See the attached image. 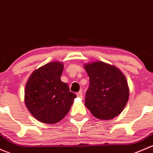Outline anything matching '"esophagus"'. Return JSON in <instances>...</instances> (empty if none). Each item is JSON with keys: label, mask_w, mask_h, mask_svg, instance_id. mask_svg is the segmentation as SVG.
<instances>
[{"label": "esophagus", "mask_w": 153, "mask_h": 153, "mask_svg": "<svg viewBox=\"0 0 153 153\" xmlns=\"http://www.w3.org/2000/svg\"><path fill=\"white\" fill-rule=\"evenodd\" d=\"M77 97H80V98H82L83 97V94H82L81 91H79V92H77Z\"/></svg>", "instance_id": "1"}]
</instances>
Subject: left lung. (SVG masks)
<instances>
[{
  "instance_id": "8db88e82",
  "label": "left lung",
  "mask_w": 153,
  "mask_h": 153,
  "mask_svg": "<svg viewBox=\"0 0 153 153\" xmlns=\"http://www.w3.org/2000/svg\"><path fill=\"white\" fill-rule=\"evenodd\" d=\"M84 69L90 82L85 105L91 114L109 120L121 114L129 99L128 81L121 70L100 61L85 64Z\"/></svg>"
}]
</instances>
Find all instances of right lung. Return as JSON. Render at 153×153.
Listing matches in <instances>:
<instances>
[{
  "label": "right lung",
  "mask_w": 153,
  "mask_h": 153,
  "mask_svg": "<svg viewBox=\"0 0 153 153\" xmlns=\"http://www.w3.org/2000/svg\"><path fill=\"white\" fill-rule=\"evenodd\" d=\"M64 64L51 62L32 72L25 88V103L33 117L43 123L55 124L64 118L76 97L61 81Z\"/></svg>",
  "instance_id": "1"
}]
</instances>
